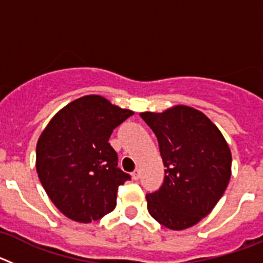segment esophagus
<instances>
[{
  "instance_id": "obj_1",
  "label": "esophagus",
  "mask_w": 263,
  "mask_h": 263,
  "mask_svg": "<svg viewBox=\"0 0 263 263\" xmlns=\"http://www.w3.org/2000/svg\"><path fill=\"white\" fill-rule=\"evenodd\" d=\"M139 175H141V171H139L138 168H136V170H134V171H133V173H132V178H133L134 180H138Z\"/></svg>"
}]
</instances>
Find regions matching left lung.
Listing matches in <instances>:
<instances>
[{
  "label": "left lung",
  "instance_id": "1",
  "mask_svg": "<svg viewBox=\"0 0 263 263\" xmlns=\"http://www.w3.org/2000/svg\"><path fill=\"white\" fill-rule=\"evenodd\" d=\"M139 116L157 136L166 167L162 187L146 195L148 213L173 231L194 227L227 190L231 148L212 121L191 106L176 105Z\"/></svg>",
  "mask_w": 263,
  "mask_h": 263
}]
</instances>
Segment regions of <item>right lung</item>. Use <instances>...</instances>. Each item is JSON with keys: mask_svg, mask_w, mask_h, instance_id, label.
Instances as JSON below:
<instances>
[{"mask_svg": "<svg viewBox=\"0 0 263 263\" xmlns=\"http://www.w3.org/2000/svg\"><path fill=\"white\" fill-rule=\"evenodd\" d=\"M134 111L99 95L60 109L36 143V173L55 206L78 222L100 220L116 208L117 191L130 175L117 167L109 143L113 130Z\"/></svg>", "mask_w": 263, "mask_h": 263, "instance_id": "add662e5", "label": "right lung"}]
</instances>
